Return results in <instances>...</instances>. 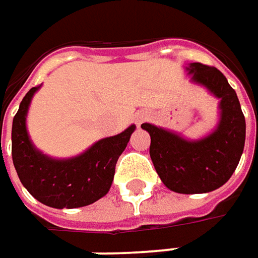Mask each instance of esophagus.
Listing matches in <instances>:
<instances>
[{"label":"esophagus","mask_w":258,"mask_h":258,"mask_svg":"<svg viewBox=\"0 0 258 258\" xmlns=\"http://www.w3.org/2000/svg\"><path fill=\"white\" fill-rule=\"evenodd\" d=\"M145 118H147V115H140V117L137 118V122H138V124H141Z\"/></svg>","instance_id":"1"}]
</instances>
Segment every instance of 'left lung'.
<instances>
[{
  "label": "left lung",
  "instance_id": "8db88e82",
  "mask_svg": "<svg viewBox=\"0 0 258 258\" xmlns=\"http://www.w3.org/2000/svg\"><path fill=\"white\" fill-rule=\"evenodd\" d=\"M195 83L220 99L217 130L199 141H186L152 124H143L151 137L150 155L166 188L178 194H206L225 185L239 165L246 140V120L237 94L225 75L213 66L190 63Z\"/></svg>",
  "mask_w": 258,
  "mask_h": 258
}]
</instances>
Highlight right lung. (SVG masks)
Masks as SVG:
<instances>
[{"mask_svg":"<svg viewBox=\"0 0 258 258\" xmlns=\"http://www.w3.org/2000/svg\"><path fill=\"white\" fill-rule=\"evenodd\" d=\"M38 89L35 86L26 93L12 121V161L19 180L35 199L56 209L82 208L99 201L111 186L115 164L136 125L100 140L76 158H48L35 150L25 127L28 106Z\"/></svg>","mask_w":258,"mask_h":258,"instance_id":"add662e5","label":"right lung"}]
</instances>
